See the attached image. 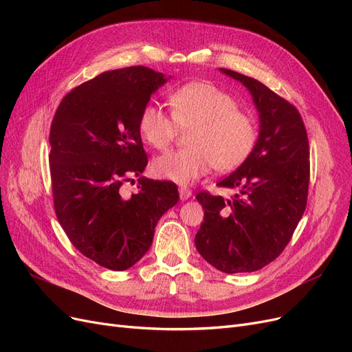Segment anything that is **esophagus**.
<instances>
[{
    "label": "esophagus",
    "instance_id": "obj_1",
    "mask_svg": "<svg viewBox=\"0 0 352 352\" xmlns=\"http://www.w3.org/2000/svg\"><path fill=\"white\" fill-rule=\"evenodd\" d=\"M190 195H192V190L185 188V186H180L179 188V197L182 201H186L188 198H190Z\"/></svg>",
    "mask_w": 352,
    "mask_h": 352
}]
</instances>
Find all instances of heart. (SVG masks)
<instances>
[{"instance_id": "obj_1", "label": "heart", "mask_w": 352, "mask_h": 352, "mask_svg": "<svg viewBox=\"0 0 352 352\" xmlns=\"http://www.w3.org/2000/svg\"><path fill=\"white\" fill-rule=\"evenodd\" d=\"M172 116L148 104L138 120L142 140L155 150H166L175 141L177 129L192 127L189 148L170 151L154 160L157 177L179 185L192 184L214 166L229 172L248 157L257 140L255 123L238 110L230 95L208 82H190L168 97Z\"/></svg>"}]
</instances>
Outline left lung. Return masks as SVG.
I'll list each match as a JSON object with an SVG mask.
<instances>
[{
  "instance_id": "left-lung-1",
  "label": "left lung",
  "mask_w": 352,
  "mask_h": 352,
  "mask_svg": "<svg viewBox=\"0 0 352 352\" xmlns=\"http://www.w3.org/2000/svg\"><path fill=\"white\" fill-rule=\"evenodd\" d=\"M220 72L250 91L260 119L252 151L217 184L235 195L195 197L204 208L195 247L212 267L232 274L263 269L291 241L307 206L310 151L304 122L291 102L257 79Z\"/></svg>"
}]
</instances>
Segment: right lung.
Segmentation results:
<instances>
[{
    "mask_svg": "<svg viewBox=\"0 0 352 352\" xmlns=\"http://www.w3.org/2000/svg\"><path fill=\"white\" fill-rule=\"evenodd\" d=\"M170 79L144 66L110 70L72 89L52 119L50 167L56 214L73 247L105 269L132 267L177 204V186L141 176L148 157L138 120ZM132 175L138 192L118 194Z\"/></svg>",
    "mask_w": 352,
    "mask_h": 352,
    "instance_id": "right-lung-1",
    "label": "right lung"
}]
</instances>
